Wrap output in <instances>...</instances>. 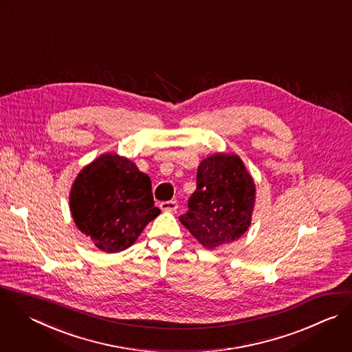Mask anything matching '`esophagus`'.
Instances as JSON below:
<instances>
[{"label":"esophagus","instance_id":"obj_1","mask_svg":"<svg viewBox=\"0 0 352 352\" xmlns=\"http://www.w3.org/2000/svg\"><path fill=\"white\" fill-rule=\"evenodd\" d=\"M160 208L162 210H168V212H175L177 209V202L170 199V201H164L160 204Z\"/></svg>","mask_w":352,"mask_h":352}]
</instances>
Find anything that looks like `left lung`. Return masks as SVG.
<instances>
[{
    "mask_svg": "<svg viewBox=\"0 0 352 352\" xmlns=\"http://www.w3.org/2000/svg\"><path fill=\"white\" fill-rule=\"evenodd\" d=\"M254 192L239 157L214 154L199 164L197 190L180 221L208 249L232 242L250 226Z\"/></svg>",
    "mask_w": 352,
    "mask_h": 352,
    "instance_id": "8db88e82",
    "label": "left lung"
}]
</instances>
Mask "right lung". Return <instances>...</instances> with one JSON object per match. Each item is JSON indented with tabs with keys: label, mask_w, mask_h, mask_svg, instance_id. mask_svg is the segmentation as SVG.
<instances>
[{
	"label": "right lung",
	"mask_w": 352,
	"mask_h": 352,
	"mask_svg": "<svg viewBox=\"0 0 352 352\" xmlns=\"http://www.w3.org/2000/svg\"><path fill=\"white\" fill-rule=\"evenodd\" d=\"M70 210L81 232L109 253L129 248L161 212L154 206L150 177L117 154L100 155L80 172Z\"/></svg>",
	"instance_id": "1"
}]
</instances>
